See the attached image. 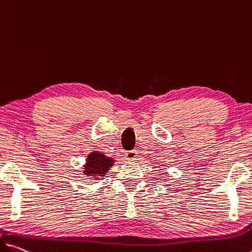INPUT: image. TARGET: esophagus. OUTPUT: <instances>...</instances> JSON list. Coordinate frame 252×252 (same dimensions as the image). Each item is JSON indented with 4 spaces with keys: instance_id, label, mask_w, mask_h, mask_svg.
<instances>
[{
    "instance_id": "1",
    "label": "esophagus",
    "mask_w": 252,
    "mask_h": 252,
    "mask_svg": "<svg viewBox=\"0 0 252 252\" xmlns=\"http://www.w3.org/2000/svg\"><path fill=\"white\" fill-rule=\"evenodd\" d=\"M125 158H126V160H128V161H134L135 158H137V151H135V150L128 151V152H126Z\"/></svg>"
}]
</instances>
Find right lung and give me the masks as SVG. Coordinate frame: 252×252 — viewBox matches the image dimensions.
Segmentation results:
<instances>
[{"mask_svg": "<svg viewBox=\"0 0 252 252\" xmlns=\"http://www.w3.org/2000/svg\"><path fill=\"white\" fill-rule=\"evenodd\" d=\"M114 163L115 160L113 158L104 156L99 151H94L87 157L86 164L83 165V175L98 180L99 178H103L104 175H107Z\"/></svg>", "mask_w": 252, "mask_h": 252, "instance_id": "right-lung-1", "label": "right lung"}]
</instances>
